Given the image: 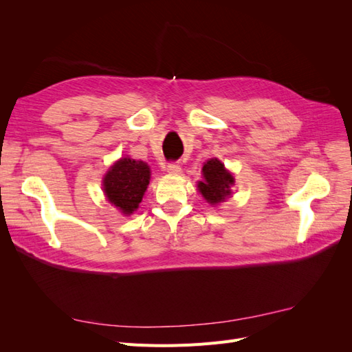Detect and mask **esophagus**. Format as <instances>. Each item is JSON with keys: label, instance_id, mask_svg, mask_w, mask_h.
Here are the masks:
<instances>
[{"label": "esophagus", "instance_id": "obj_1", "mask_svg": "<svg viewBox=\"0 0 352 352\" xmlns=\"http://www.w3.org/2000/svg\"><path fill=\"white\" fill-rule=\"evenodd\" d=\"M167 172L168 173H173V175H177L179 172H180V164L177 163V162H170L168 164H167Z\"/></svg>", "mask_w": 352, "mask_h": 352}]
</instances>
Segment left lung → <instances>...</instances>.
I'll use <instances>...</instances> for the list:
<instances>
[{
    "label": "left lung",
    "instance_id": "1",
    "mask_svg": "<svg viewBox=\"0 0 352 352\" xmlns=\"http://www.w3.org/2000/svg\"><path fill=\"white\" fill-rule=\"evenodd\" d=\"M202 175H204V180L198 184V188L210 204H219L232 194L230 186L233 185V176L217 158H212L204 164Z\"/></svg>",
    "mask_w": 352,
    "mask_h": 352
}]
</instances>
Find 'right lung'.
<instances>
[{"label":"right lung","instance_id":"right-lung-1","mask_svg":"<svg viewBox=\"0 0 352 352\" xmlns=\"http://www.w3.org/2000/svg\"><path fill=\"white\" fill-rule=\"evenodd\" d=\"M150 166L132 158H122L104 177V192L123 214H132L150 184Z\"/></svg>","mask_w":352,"mask_h":352}]
</instances>
